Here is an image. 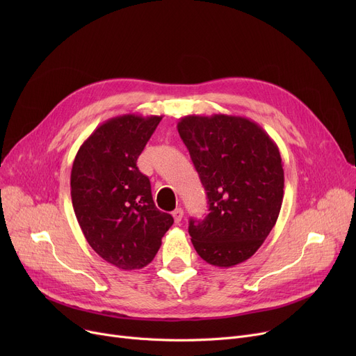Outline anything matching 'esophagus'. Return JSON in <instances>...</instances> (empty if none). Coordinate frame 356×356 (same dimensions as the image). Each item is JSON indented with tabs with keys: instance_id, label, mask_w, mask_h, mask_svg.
I'll return each instance as SVG.
<instances>
[{
	"instance_id": "esophagus-1",
	"label": "esophagus",
	"mask_w": 356,
	"mask_h": 356,
	"mask_svg": "<svg viewBox=\"0 0 356 356\" xmlns=\"http://www.w3.org/2000/svg\"><path fill=\"white\" fill-rule=\"evenodd\" d=\"M172 215H173V218H175V222H176V223H179V222L181 220V218H183V209H181V208L175 209Z\"/></svg>"
}]
</instances>
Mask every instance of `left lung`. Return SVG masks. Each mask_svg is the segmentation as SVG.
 I'll return each mask as SVG.
<instances>
[{
  "label": "left lung",
  "mask_w": 356,
  "mask_h": 356,
  "mask_svg": "<svg viewBox=\"0 0 356 356\" xmlns=\"http://www.w3.org/2000/svg\"><path fill=\"white\" fill-rule=\"evenodd\" d=\"M177 131L209 204L207 218L189 222L196 252L215 267L244 263L282 209L284 170L277 144L257 122L235 115H188Z\"/></svg>",
  "instance_id": "1"
}]
</instances>
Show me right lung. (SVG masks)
Instances as JSON below:
<instances>
[{
  "label": "right lung",
  "mask_w": 356,
  "mask_h": 356,
  "mask_svg": "<svg viewBox=\"0 0 356 356\" xmlns=\"http://www.w3.org/2000/svg\"><path fill=\"white\" fill-rule=\"evenodd\" d=\"M161 115L125 114L101 124L83 141L70 173L79 227L106 263L140 270L156 257L173 216L159 211L137 159Z\"/></svg>",
  "instance_id": "obj_1"
}]
</instances>
